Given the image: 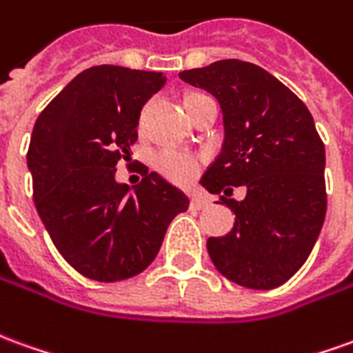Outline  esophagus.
<instances>
[{
  "instance_id": "obj_1",
  "label": "esophagus",
  "mask_w": 353,
  "mask_h": 353,
  "mask_svg": "<svg viewBox=\"0 0 353 353\" xmlns=\"http://www.w3.org/2000/svg\"><path fill=\"white\" fill-rule=\"evenodd\" d=\"M193 206L194 208H206L208 206V199L204 196V194H194L193 196Z\"/></svg>"
}]
</instances>
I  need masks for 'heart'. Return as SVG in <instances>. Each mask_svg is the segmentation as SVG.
Returning a JSON list of instances; mask_svg holds the SVG:
<instances>
[{"mask_svg":"<svg viewBox=\"0 0 353 353\" xmlns=\"http://www.w3.org/2000/svg\"><path fill=\"white\" fill-rule=\"evenodd\" d=\"M189 97H193V95H189ZM152 164L162 176L183 183V181H191L201 172L202 159L196 157V154H191V152L177 151V149L166 147V149H160V151L154 152Z\"/></svg>","mask_w":353,"mask_h":353,"instance_id":"heart-1","label":"heart"}]
</instances>
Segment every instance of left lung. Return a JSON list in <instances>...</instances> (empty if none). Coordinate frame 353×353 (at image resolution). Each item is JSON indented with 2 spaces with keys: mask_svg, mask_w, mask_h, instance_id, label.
Masks as SVG:
<instances>
[{
  "mask_svg": "<svg viewBox=\"0 0 353 353\" xmlns=\"http://www.w3.org/2000/svg\"><path fill=\"white\" fill-rule=\"evenodd\" d=\"M179 78L212 93L223 114V147L201 183L225 194L221 204L235 212V223L228 235L208 239L212 262L241 287H281L307 260L327 212L325 145L314 118L285 83L239 59ZM239 184L245 199H228Z\"/></svg>",
  "mask_w": 353,
  "mask_h": 353,
  "instance_id": "8db88e82",
  "label": "left lung"
}]
</instances>
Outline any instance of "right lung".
<instances>
[{
    "label": "right lung",
    "instance_id": "1",
    "mask_svg": "<svg viewBox=\"0 0 353 353\" xmlns=\"http://www.w3.org/2000/svg\"><path fill=\"white\" fill-rule=\"evenodd\" d=\"M162 72L101 65L80 72L41 110L28 147L34 202L57 250L83 277L114 283L147 270L187 194L157 172L114 179L137 141L143 105Z\"/></svg>",
    "mask_w": 353,
    "mask_h": 353
}]
</instances>
